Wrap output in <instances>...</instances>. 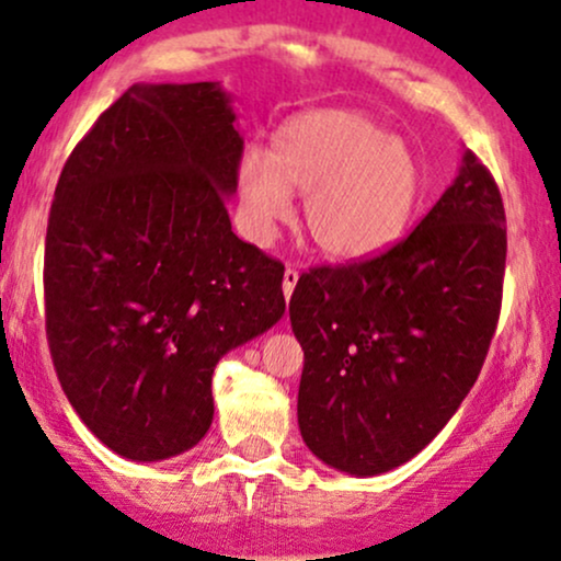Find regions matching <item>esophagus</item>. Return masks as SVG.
I'll return each mask as SVG.
<instances>
[{"label":"esophagus","instance_id":"34e87169","mask_svg":"<svg viewBox=\"0 0 561 561\" xmlns=\"http://www.w3.org/2000/svg\"><path fill=\"white\" fill-rule=\"evenodd\" d=\"M298 268H293V266H287L285 268V279H282V293H285V298L289 300V295H293V289H295V285H298Z\"/></svg>","mask_w":561,"mask_h":561}]
</instances>
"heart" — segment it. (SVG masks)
<instances>
[{
    "instance_id": "obj_1",
    "label": "heart",
    "mask_w": 561,
    "mask_h": 561,
    "mask_svg": "<svg viewBox=\"0 0 561 561\" xmlns=\"http://www.w3.org/2000/svg\"><path fill=\"white\" fill-rule=\"evenodd\" d=\"M242 227L266 244L306 195L302 224L332 261H366L405 234L424 195V171L405 141L364 113L330 107L295 115L274 134L272 156L250 147L237 160Z\"/></svg>"
}]
</instances>
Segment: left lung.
I'll list each match as a JSON object with an SVG mask.
<instances>
[{
  "mask_svg": "<svg viewBox=\"0 0 561 561\" xmlns=\"http://www.w3.org/2000/svg\"><path fill=\"white\" fill-rule=\"evenodd\" d=\"M504 268L501 192L467 150L405 240L302 274L289 321L302 347L298 424L313 456L356 478L414 459L480 375Z\"/></svg>",
  "mask_w": 561,
  "mask_h": 561,
  "instance_id": "8db88e82",
  "label": "left lung"
}]
</instances>
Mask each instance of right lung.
<instances>
[{
	"mask_svg": "<svg viewBox=\"0 0 561 561\" xmlns=\"http://www.w3.org/2000/svg\"><path fill=\"white\" fill-rule=\"evenodd\" d=\"M234 121L218 81L134 83L57 182L49 353L76 414L124 459L197 446L214 422L216 364L285 313V266L231 231Z\"/></svg>",
	"mask_w": 561,
	"mask_h": 561,
	"instance_id": "add662e5",
	"label": "right lung"
}]
</instances>
